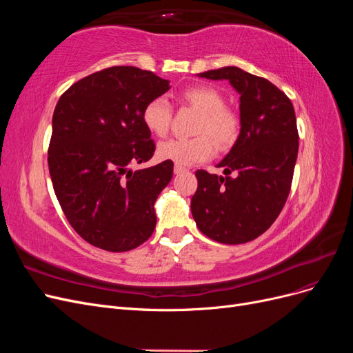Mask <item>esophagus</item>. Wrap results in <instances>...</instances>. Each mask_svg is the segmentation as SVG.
<instances>
[{
    "label": "esophagus",
    "instance_id": "1",
    "mask_svg": "<svg viewBox=\"0 0 353 353\" xmlns=\"http://www.w3.org/2000/svg\"><path fill=\"white\" fill-rule=\"evenodd\" d=\"M185 168L184 166H179V165H175V168H174V172L178 175V174H183V172H185Z\"/></svg>",
    "mask_w": 353,
    "mask_h": 353
}]
</instances>
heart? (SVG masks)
Returning a JSON list of instances; mask_svg holds the SVG:
<instances>
[{"mask_svg":"<svg viewBox=\"0 0 353 353\" xmlns=\"http://www.w3.org/2000/svg\"><path fill=\"white\" fill-rule=\"evenodd\" d=\"M179 100L200 112L194 138H172L157 145V156L179 166H190L213 154V143L219 150H227L236 143L240 132L239 116L225 108V97L209 85H193L179 92ZM144 126L156 137L169 132L172 108L166 99L156 97L143 109Z\"/></svg>","mask_w":353,"mask_h":353,"instance_id":"heart-1","label":"heart"}]
</instances>
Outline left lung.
Listing matches in <instances>:
<instances>
[{
    "label": "left lung",
    "mask_w": 353,
    "mask_h": 353,
    "mask_svg": "<svg viewBox=\"0 0 353 353\" xmlns=\"http://www.w3.org/2000/svg\"><path fill=\"white\" fill-rule=\"evenodd\" d=\"M227 79L240 94V134L218 163L225 176L197 170L191 213L199 230L223 244H241L268 230L290 193L299 150L293 104L268 79L236 66L199 73ZM234 170L236 176L228 175Z\"/></svg>",
    "instance_id": "obj_1"
}]
</instances>
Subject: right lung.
I'll return each instance as SVG.
<instances>
[{
    "label": "right lung",
    "mask_w": 353,
    "mask_h": 353,
    "mask_svg": "<svg viewBox=\"0 0 353 353\" xmlns=\"http://www.w3.org/2000/svg\"><path fill=\"white\" fill-rule=\"evenodd\" d=\"M150 70L113 66L74 82L52 114L48 168L61 210L79 236L108 252H128L150 239L154 201L174 162L132 170L156 145L143 109L169 90Z\"/></svg>",
    "instance_id": "obj_1"
}]
</instances>
